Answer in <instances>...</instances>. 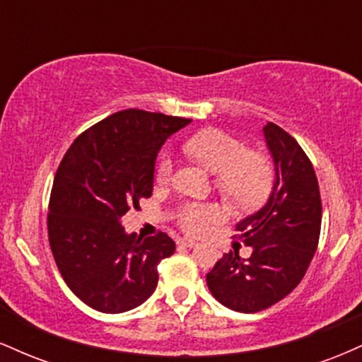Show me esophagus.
I'll return each instance as SVG.
<instances>
[{
	"label": "esophagus",
	"mask_w": 362,
	"mask_h": 362,
	"mask_svg": "<svg viewBox=\"0 0 362 362\" xmlns=\"http://www.w3.org/2000/svg\"><path fill=\"white\" fill-rule=\"evenodd\" d=\"M178 245H182V247H187V248H194L197 247V242L192 238H180L178 240Z\"/></svg>",
	"instance_id": "obj_1"
}]
</instances>
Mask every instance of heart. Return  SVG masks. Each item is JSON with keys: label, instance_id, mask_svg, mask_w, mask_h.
Masks as SVG:
<instances>
[{"label": "heart", "instance_id": "heart-1", "mask_svg": "<svg viewBox=\"0 0 362 362\" xmlns=\"http://www.w3.org/2000/svg\"><path fill=\"white\" fill-rule=\"evenodd\" d=\"M185 151L216 173V185L240 206H255L272 187V168L260 153L247 151L242 141L216 129L190 136ZM173 170V158L163 153L156 165V180L167 182ZM219 216L218 206L190 202L178 213V223L189 233H201Z\"/></svg>", "mask_w": 362, "mask_h": 362}]
</instances>
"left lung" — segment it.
Listing matches in <instances>:
<instances>
[{"label": "left lung", "mask_w": 362, "mask_h": 362, "mask_svg": "<svg viewBox=\"0 0 362 362\" xmlns=\"http://www.w3.org/2000/svg\"><path fill=\"white\" fill-rule=\"evenodd\" d=\"M274 163L267 202L236 223L252 255L224 253L206 276L207 288L230 310L255 313L276 305L305 277L320 238L322 201L308 156L284 129L262 127Z\"/></svg>", "instance_id": "8db88e82"}]
</instances>
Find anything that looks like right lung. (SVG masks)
Here are the masks:
<instances>
[{"instance_id": "1", "label": "right lung", "mask_w": 362, "mask_h": 362, "mask_svg": "<svg viewBox=\"0 0 362 362\" xmlns=\"http://www.w3.org/2000/svg\"><path fill=\"white\" fill-rule=\"evenodd\" d=\"M190 119L127 109L74 139L54 177L49 243L68 288L102 313H124L155 293L156 265L175 252L167 233L136 238L129 207L153 192L156 156Z\"/></svg>"}]
</instances>
